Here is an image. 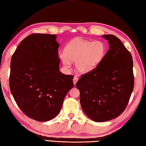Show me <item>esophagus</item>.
I'll return each instance as SVG.
<instances>
[{"label": "esophagus", "instance_id": "esophagus-1", "mask_svg": "<svg viewBox=\"0 0 146 146\" xmlns=\"http://www.w3.org/2000/svg\"><path fill=\"white\" fill-rule=\"evenodd\" d=\"M78 80V77L76 76H74V78H73V84H74V85H75L76 84V82Z\"/></svg>", "mask_w": 146, "mask_h": 146}]
</instances>
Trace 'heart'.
<instances>
[{
    "label": "heart",
    "instance_id": "b5f03b06",
    "mask_svg": "<svg viewBox=\"0 0 146 146\" xmlns=\"http://www.w3.org/2000/svg\"><path fill=\"white\" fill-rule=\"evenodd\" d=\"M106 54V45L101 40H87L76 38L68 44L64 52L59 54L62 63L70 67L71 62H75L79 73H86L98 66Z\"/></svg>",
    "mask_w": 146,
    "mask_h": 146
}]
</instances>
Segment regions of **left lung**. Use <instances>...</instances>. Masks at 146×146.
Returning a JSON list of instances; mask_svg holds the SVG:
<instances>
[{
  "label": "left lung",
  "instance_id": "1",
  "mask_svg": "<svg viewBox=\"0 0 146 146\" xmlns=\"http://www.w3.org/2000/svg\"><path fill=\"white\" fill-rule=\"evenodd\" d=\"M110 49L95 69L81 75L76 84L83 111L97 122L111 120L125 111L134 86L133 59L118 37L104 35Z\"/></svg>",
  "mask_w": 146,
  "mask_h": 146
}]
</instances>
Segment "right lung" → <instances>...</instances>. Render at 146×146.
<instances>
[{
	"mask_svg": "<svg viewBox=\"0 0 146 146\" xmlns=\"http://www.w3.org/2000/svg\"><path fill=\"white\" fill-rule=\"evenodd\" d=\"M56 35L33 33L20 42L11 58L9 86L23 112L38 121L53 119L73 87V76L59 70Z\"/></svg>",
	"mask_w": 146,
	"mask_h": 146,
	"instance_id": "1",
	"label": "right lung"
}]
</instances>
